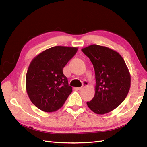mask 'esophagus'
I'll list each match as a JSON object with an SVG mask.
<instances>
[{
	"label": "esophagus",
	"instance_id": "34e87169",
	"mask_svg": "<svg viewBox=\"0 0 147 147\" xmlns=\"http://www.w3.org/2000/svg\"><path fill=\"white\" fill-rule=\"evenodd\" d=\"M88 83L87 82H86V81H84L83 82V86H82V87H79L78 88V90H82L84 87L85 86H88Z\"/></svg>",
	"mask_w": 147,
	"mask_h": 147
}]
</instances>
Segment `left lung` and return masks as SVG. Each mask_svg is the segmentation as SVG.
<instances>
[{"instance_id":"obj_1","label":"left lung","mask_w":147,"mask_h":147,"mask_svg":"<svg viewBox=\"0 0 147 147\" xmlns=\"http://www.w3.org/2000/svg\"><path fill=\"white\" fill-rule=\"evenodd\" d=\"M82 51L91 61L95 73V93L86 104L96 114L108 113L117 107L129 92L128 69L118 52L106 47L93 44Z\"/></svg>"}]
</instances>
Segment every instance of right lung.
Wrapping results in <instances>:
<instances>
[{
  "mask_svg": "<svg viewBox=\"0 0 147 147\" xmlns=\"http://www.w3.org/2000/svg\"><path fill=\"white\" fill-rule=\"evenodd\" d=\"M76 47L55 46L31 62L26 77V92L36 107L47 112L61 108L72 92L63 68L76 54Z\"/></svg>",
  "mask_w": 147,
  "mask_h": 147,
  "instance_id": "right-lung-1",
  "label": "right lung"
}]
</instances>
